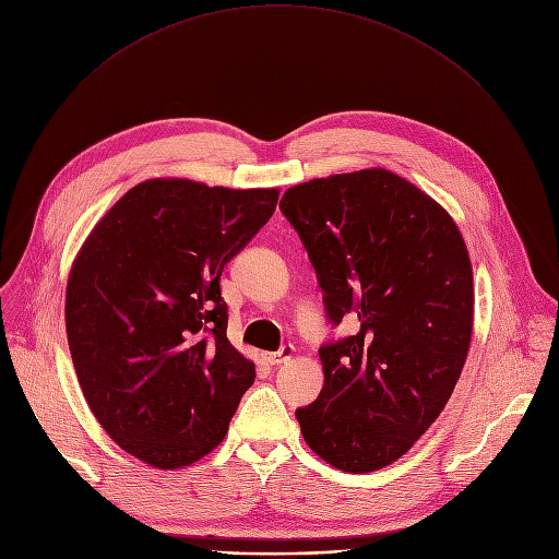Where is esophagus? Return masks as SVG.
I'll list each match as a JSON object with an SVG mask.
<instances>
[{"label": "esophagus", "instance_id": "obj_1", "mask_svg": "<svg viewBox=\"0 0 559 559\" xmlns=\"http://www.w3.org/2000/svg\"><path fill=\"white\" fill-rule=\"evenodd\" d=\"M294 357V347L292 345H283L278 352H267L263 354V359L270 364V366H281L285 361H289Z\"/></svg>", "mask_w": 559, "mask_h": 559}]
</instances>
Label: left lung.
I'll list each match as a JSON object with an SVG mask.
<instances>
[{
    "label": "left lung",
    "instance_id": "left-lung-1",
    "mask_svg": "<svg viewBox=\"0 0 559 559\" xmlns=\"http://www.w3.org/2000/svg\"><path fill=\"white\" fill-rule=\"evenodd\" d=\"M281 212L330 321L359 328L319 349L325 381L296 411L302 439L343 473L381 471L435 424L466 364L475 289L464 236L437 200L381 167L294 185Z\"/></svg>",
    "mask_w": 559,
    "mask_h": 559
}]
</instances>
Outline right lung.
Listing matches in <instances>:
<instances>
[{"label": "right lung", "instance_id": "obj_1", "mask_svg": "<svg viewBox=\"0 0 559 559\" xmlns=\"http://www.w3.org/2000/svg\"><path fill=\"white\" fill-rule=\"evenodd\" d=\"M278 189L154 178L97 221L67 283V338L91 413L135 460L174 471L227 435L257 368L227 338L223 267Z\"/></svg>", "mask_w": 559, "mask_h": 559}]
</instances>
